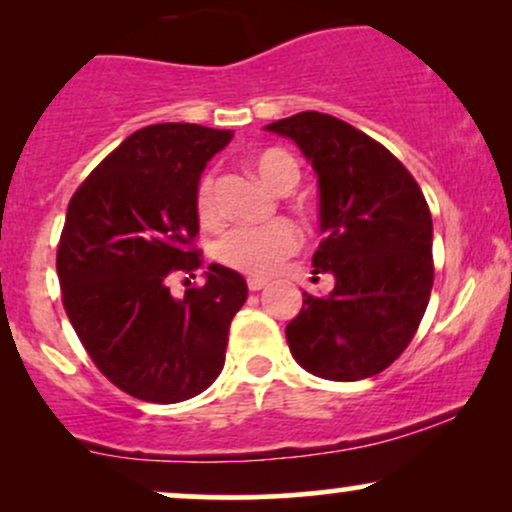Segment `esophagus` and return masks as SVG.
<instances>
[{
    "mask_svg": "<svg viewBox=\"0 0 512 512\" xmlns=\"http://www.w3.org/2000/svg\"><path fill=\"white\" fill-rule=\"evenodd\" d=\"M267 284H269L267 279H257V276H252V279H248V289L250 291H262Z\"/></svg>",
    "mask_w": 512,
    "mask_h": 512,
    "instance_id": "esophagus-1",
    "label": "esophagus"
}]
</instances>
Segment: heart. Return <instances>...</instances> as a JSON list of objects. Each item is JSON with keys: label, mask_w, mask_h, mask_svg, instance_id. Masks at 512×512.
I'll return each mask as SVG.
<instances>
[{"label": "heart", "mask_w": 512, "mask_h": 512, "mask_svg": "<svg viewBox=\"0 0 512 512\" xmlns=\"http://www.w3.org/2000/svg\"><path fill=\"white\" fill-rule=\"evenodd\" d=\"M255 170L267 187L276 192H289L301 178L298 163L284 151H264L257 156ZM197 214L204 223L219 219V199H216L214 175H204L197 187ZM301 245V233L291 221L276 219L264 226L231 228L216 245V257L223 267L236 272L264 276L272 274L286 257Z\"/></svg>", "instance_id": "obj_1"}]
</instances>
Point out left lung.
Segmentation results:
<instances>
[{
	"label": "left lung",
	"mask_w": 512,
	"mask_h": 512,
	"mask_svg": "<svg viewBox=\"0 0 512 512\" xmlns=\"http://www.w3.org/2000/svg\"><path fill=\"white\" fill-rule=\"evenodd\" d=\"M289 137L317 175L322 243L315 274L330 296L303 293L286 327L308 373L354 383L378 375L419 330L433 286V221L424 192L383 144L337 117L298 113L264 127Z\"/></svg>",
	"instance_id": "8db88e82"
}]
</instances>
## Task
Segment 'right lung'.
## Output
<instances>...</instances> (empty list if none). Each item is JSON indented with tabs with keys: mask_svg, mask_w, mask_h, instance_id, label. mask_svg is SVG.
Masks as SVG:
<instances>
[{
	"mask_svg": "<svg viewBox=\"0 0 512 512\" xmlns=\"http://www.w3.org/2000/svg\"><path fill=\"white\" fill-rule=\"evenodd\" d=\"M231 129L161 122L137 129L81 182L67 207L57 276L69 322L98 370L127 395L175 404L219 378L233 315L248 298L238 272L209 264L175 298L170 274L202 267L197 187Z\"/></svg>",
	"mask_w": 512,
	"mask_h": 512,
	"instance_id": "obj_1",
	"label": "right lung"
}]
</instances>
